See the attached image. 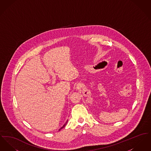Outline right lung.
Segmentation results:
<instances>
[{
  "instance_id": "1",
  "label": "right lung",
  "mask_w": 151,
  "mask_h": 151,
  "mask_svg": "<svg viewBox=\"0 0 151 151\" xmlns=\"http://www.w3.org/2000/svg\"><path fill=\"white\" fill-rule=\"evenodd\" d=\"M67 122H68V121H67V122H65V124H64V125H63V126L60 128V129H63V128H64V127H65V125L67 124Z\"/></svg>"
}]
</instances>
